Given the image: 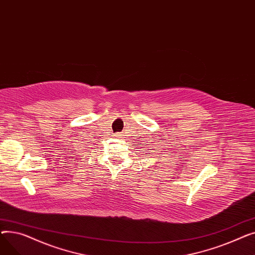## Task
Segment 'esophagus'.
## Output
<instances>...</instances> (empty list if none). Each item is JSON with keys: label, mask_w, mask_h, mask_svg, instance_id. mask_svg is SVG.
<instances>
[{"label": "esophagus", "mask_w": 255, "mask_h": 255, "mask_svg": "<svg viewBox=\"0 0 255 255\" xmlns=\"http://www.w3.org/2000/svg\"><path fill=\"white\" fill-rule=\"evenodd\" d=\"M114 136H115V137H117V138H121V137H122L123 135L121 134V133H116V134H115Z\"/></svg>", "instance_id": "34e87169"}]
</instances>
